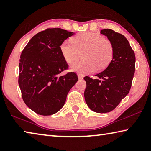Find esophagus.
<instances>
[{
    "label": "esophagus",
    "mask_w": 151,
    "mask_h": 151,
    "mask_svg": "<svg viewBox=\"0 0 151 151\" xmlns=\"http://www.w3.org/2000/svg\"><path fill=\"white\" fill-rule=\"evenodd\" d=\"M78 78H79V79H83V76L81 75V74H79H79H78Z\"/></svg>",
    "instance_id": "1"
}]
</instances>
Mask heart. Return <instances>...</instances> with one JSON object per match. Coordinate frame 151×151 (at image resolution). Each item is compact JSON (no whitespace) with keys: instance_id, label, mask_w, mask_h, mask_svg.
<instances>
[{"instance_id":"b5f03b06","label":"heart","mask_w":151,"mask_h":151,"mask_svg":"<svg viewBox=\"0 0 151 151\" xmlns=\"http://www.w3.org/2000/svg\"><path fill=\"white\" fill-rule=\"evenodd\" d=\"M62 56L68 64H73L80 58L81 61L71 66V69L81 73L93 72L107 68L112 60L114 49L110 39L101 34L89 32L79 33L73 36L72 42L64 41L60 46Z\"/></svg>"}]
</instances>
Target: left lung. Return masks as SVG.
Here are the masks:
<instances>
[{
    "mask_svg": "<svg viewBox=\"0 0 151 151\" xmlns=\"http://www.w3.org/2000/svg\"><path fill=\"white\" fill-rule=\"evenodd\" d=\"M101 33L112 42L114 54L112 60L96 79L85 76V100L91 110L97 113L111 112L129 93L135 70V56L128 41L110 29Z\"/></svg>",
    "mask_w": 151,
    "mask_h": 151,
    "instance_id": "obj_1",
    "label": "left lung"
}]
</instances>
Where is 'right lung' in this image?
Listing matches in <instances>:
<instances>
[{"label": "right lung", "mask_w": 151, "mask_h": 151, "mask_svg": "<svg viewBox=\"0 0 151 151\" xmlns=\"http://www.w3.org/2000/svg\"><path fill=\"white\" fill-rule=\"evenodd\" d=\"M73 35L60 28H49L34 35L22 51L19 86L25 104L38 114L49 116L58 112L78 81L73 72L58 76L68 68L60 46Z\"/></svg>", "instance_id": "add662e5"}]
</instances>
